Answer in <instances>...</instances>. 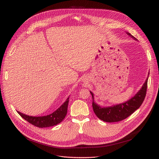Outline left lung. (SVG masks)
Wrapping results in <instances>:
<instances>
[{
  "mask_svg": "<svg viewBox=\"0 0 159 159\" xmlns=\"http://www.w3.org/2000/svg\"><path fill=\"white\" fill-rule=\"evenodd\" d=\"M127 34L137 40L129 33L127 32ZM148 80V77L144 83L143 87L138 91L137 93L130 98L129 101L126 102L110 107H101V106L97 104L94 102L93 93L90 91V93L92 95L93 98V109L97 117L107 122H119L128 117L143 104L146 95Z\"/></svg>",
  "mask_w": 159,
  "mask_h": 159,
  "instance_id": "1",
  "label": "left lung"
}]
</instances>
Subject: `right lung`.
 <instances>
[{
    "label": "right lung",
    "mask_w": 159,
    "mask_h": 159,
    "mask_svg": "<svg viewBox=\"0 0 159 159\" xmlns=\"http://www.w3.org/2000/svg\"><path fill=\"white\" fill-rule=\"evenodd\" d=\"M70 97L66 99L65 102L60 107L52 114L43 116H33L23 114L17 111V113L22 117L29 123L38 128H48L55 126L61 123L67 114Z\"/></svg>",
    "instance_id": "1"
}]
</instances>
